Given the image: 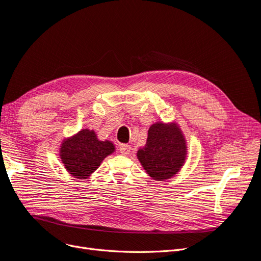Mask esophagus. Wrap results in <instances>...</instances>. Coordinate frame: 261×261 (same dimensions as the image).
Here are the masks:
<instances>
[{
  "mask_svg": "<svg viewBox=\"0 0 261 261\" xmlns=\"http://www.w3.org/2000/svg\"><path fill=\"white\" fill-rule=\"evenodd\" d=\"M119 150H120V153L122 155H128L132 151V146L130 145H121Z\"/></svg>",
  "mask_w": 261,
  "mask_h": 261,
  "instance_id": "obj_1",
  "label": "esophagus"
}]
</instances>
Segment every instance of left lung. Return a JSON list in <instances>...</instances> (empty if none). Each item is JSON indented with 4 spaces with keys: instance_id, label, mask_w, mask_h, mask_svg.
<instances>
[{
    "instance_id": "left-lung-1",
    "label": "left lung",
    "mask_w": 261,
    "mask_h": 261,
    "mask_svg": "<svg viewBox=\"0 0 261 261\" xmlns=\"http://www.w3.org/2000/svg\"><path fill=\"white\" fill-rule=\"evenodd\" d=\"M186 141L174 124L155 123L148 130L145 148L138 150L137 156L142 167L155 180L172 178L184 165Z\"/></svg>"
}]
</instances>
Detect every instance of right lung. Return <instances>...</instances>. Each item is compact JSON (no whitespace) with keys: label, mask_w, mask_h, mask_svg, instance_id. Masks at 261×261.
I'll return each instance as SVG.
<instances>
[{"label":"right lung","mask_w":261,"mask_h":261,"mask_svg":"<svg viewBox=\"0 0 261 261\" xmlns=\"http://www.w3.org/2000/svg\"><path fill=\"white\" fill-rule=\"evenodd\" d=\"M113 151L112 142L99 141L94 130L83 129L62 142L60 158L71 175L86 179Z\"/></svg>","instance_id":"add662e5"}]
</instances>
